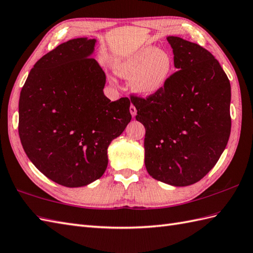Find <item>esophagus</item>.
<instances>
[{
  "label": "esophagus",
  "mask_w": 253,
  "mask_h": 253,
  "mask_svg": "<svg viewBox=\"0 0 253 253\" xmlns=\"http://www.w3.org/2000/svg\"><path fill=\"white\" fill-rule=\"evenodd\" d=\"M129 111H130V114H131V116L132 117H134L137 115V109L134 108V105H130V108H129Z\"/></svg>",
  "instance_id": "esophagus-1"
}]
</instances>
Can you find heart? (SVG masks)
<instances>
[{
  "instance_id": "heart-1",
  "label": "heart",
  "mask_w": 253,
  "mask_h": 253,
  "mask_svg": "<svg viewBox=\"0 0 253 253\" xmlns=\"http://www.w3.org/2000/svg\"><path fill=\"white\" fill-rule=\"evenodd\" d=\"M113 70L120 78L130 80L136 95L150 98L165 89L173 74L174 61L169 52L144 46L116 59Z\"/></svg>"
}]
</instances>
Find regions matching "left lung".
I'll use <instances>...</instances> for the list:
<instances>
[{
  "label": "left lung",
  "mask_w": 253,
  "mask_h": 253,
  "mask_svg": "<svg viewBox=\"0 0 253 253\" xmlns=\"http://www.w3.org/2000/svg\"><path fill=\"white\" fill-rule=\"evenodd\" d=\"M167 41L178 71L156 96L130 100L136 120L145 127L149 174L172 186H187L203 179L226 148L231 84L207 49L178 37Z\"/></svg>",
  "instance_id": "8db88e82"
}]
</instances>
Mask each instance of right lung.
Masks as SVG:
<instances>
[{"label":"right lung","mask_w":253,"mask_h":253,"mask_svg":"<svg viewBox=\"0 0 253 253\" xmlns=\"http://www.w3.org/2000/svg\"><path fill=\"white\" fill-rule=\"evenodd\" d=\"M96 39L57 46L34 64L19 98V137L29 160L67 187L85 186L108 167V148L131 121L130 101L104 96L105 73L90 58Z\"/></svg>","instance_id":"obj_1"}]
</instances>
